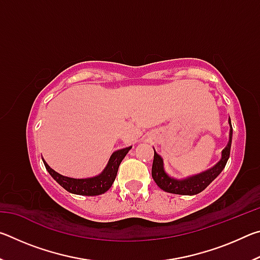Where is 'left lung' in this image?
<instances>
[{
	"label": "left lung",
	"instance_id": "8db88e82",
	"mask_svg": "<svg viewBox=\"0 0 260 260\" xmlns=\"http://www.w3.org/2000/svg\"><path fill=\"white\" fill-rule=\"evenodd\" d=\"M228 122H230L231 129H230V141L226 148L222 150V157L220 161L215 165L213 169L209 170L208 172H204L196 177L189 178L186 180H175L170 178L169 175L165 173L164 166H162V159L161 157L155 151L153 155V161H152V169L151 174L152 178L157 183V186L164 191L171 192V193H178V195H196L203 191L204 189L209 186V184L213 181V180L221 173V171L225 169L227 164L228 158L231 155V146H232V135H233V128L231 118H228ZM155 150V149H153Z\"/></svg>",
	"mask_w": 260,
	"mask_h": 260
}]
</instances>
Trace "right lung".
<instances>
[{
	"instance_id": "obj_1",
	"label": "right lung",
	"mask_w": 260,
	"mask_h": 260,
	"mask_svg": "<svg viewBox=\"0 0 260 260\" xmlns=\"http://www.w3.org/2000/svg\"><path fill=\"white\" fill-rule=\"evenodd\" d=\"M131 148L132 147H128L113 152V155L110 158V160L108 162V166L105 167L102 174H100L99 177L90 179H72L64 177V175L57 173L56 171L52 170L45 161V159H43V162H45V166L49 174L65 189V190L72 193H77V195L96 196L101 195V193H104L111 188L114 179L117 177V172L118 169H119L120 162L127 155V152L131 150Z\"/></svg>"
}]
</instances>
